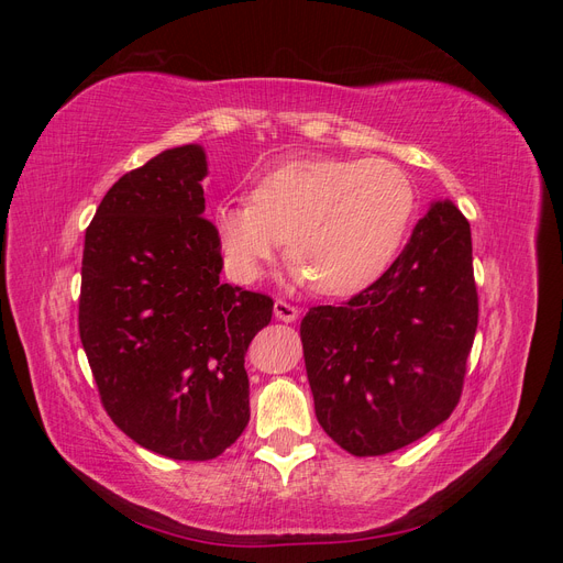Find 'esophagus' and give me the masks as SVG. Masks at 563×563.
Wrapping results in <instances>:
<instances>
[{
  "instance_id": "1",
  "label": "esophagus",
  "mask_w": 563,
  "mask_h": 563,
  "mask_svg": "<svg viewBox=\"0 0 563 563\" xmlns=\"http://www.w3.org/2000/svg\"><path fill=\"white\" fill-rule=\"evenodd\" d=\"M298 308H294V305H288V302H284V300H275V317L279 319V321H296L298 319Z\"/></svg>"
}]
</instances>
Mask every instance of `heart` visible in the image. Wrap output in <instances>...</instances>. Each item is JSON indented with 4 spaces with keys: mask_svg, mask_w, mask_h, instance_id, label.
I'll return each mask as SVG.
<instances>
[{
    "mask_svg": "<svg viewBox=\"0 0 563 563\" xmlns=\"http://www.w3.org/2000/svg\"><path fill=\"white\" fill-rule=\"evenodd\" d=\"M416 187L387 159H291L253 185L249 201H220L213 230L240 282L263 275L288 240L298 282L331 298L376 284L406 240Z\"/></svg>",
    "mask_w": 563,
    "mask_h": 563,
    "instance_id": "1",
    "label": "heart"
}]
</instances>
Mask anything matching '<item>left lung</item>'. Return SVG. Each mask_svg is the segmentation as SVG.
Masks as SVG:
<instances>
[{
    "label": "left lung",
    "instance_id": "8db88e82",
    "mask_svg": "<svg viewBox=\"0 0 563 563\" xmlns=\"http://www.w3.org/2000/svg\"><path fill=\"white\" fill-rule=\"evenodd\" d=\"M476 319L470 223L453 201H432L376 284L300 321L323 432L360 457L432 432L463 391Z\"/></svg>",
    "mask_w": 563,
    "mask_h": 563
}]
</instances>
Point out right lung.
<instances>
[{"label":"right lung","instance_id":"obj_1","mask_svg":"<svg viewBox=\"0 0 563 563\" xmlns=\"http://www.w3.org/2000/svg\"><path fill=\"white\" fill-rule=\"evenodd\" d=\"M201 145L119 178L84 240L79 335L112 422L174 460H211L249 424L244 356L272 298L220 282Z\"/></svg>","mask_w":563,"mask_h":563}]
</instances>
